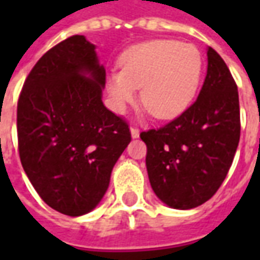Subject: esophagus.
<instances>
[{
	"label": "esophagus",
	"mask_w": 260,
	"mask_h": 260,
	"mask_svg": "<svg viewBox=\"0 0 260 260\" xmlns=\"http://www.w3.org/2000/svg\"><path fill=\"white\" fill-rule=\"evenodd\" d=\"M131 135H132V138H138L139 136V128L136 125L131 126Z\"/></svg>",
	"instance_id": "34e87169"
}]
</instances>
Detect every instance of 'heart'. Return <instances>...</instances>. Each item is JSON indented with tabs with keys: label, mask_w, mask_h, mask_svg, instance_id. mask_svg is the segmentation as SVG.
Listing matches in <instances>:
<instances>
[{
	"label": "heart",
	"mask_w": 260,
	"mask_h": 260,
	"mask_svg": "<svg viewBox=\"0 0 260 260\" xmlns=\"http://www.w3.org/2000/svg\"><path fill=\"white\" fill-rule=\"evenodd\" d=\"M203 57L191 43L150 40L131 47L121 58V71L108 78V91L118 111L134 103L141 89V100L153 117L180 115L199 87Z\"/></svg>",
	"instance_id": "heart-1"
}]
</instances>
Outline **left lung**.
Segmentation results:
<instances>
[{"mask_svg":"<svg viewBox=\"0 0 260 260\" xmlns=\"http://www.w3.org/2000/svg\"><path fill=\"white\" fill-rule=\"evenodd\" d=\"M238 89L229 67L212 47L196 102L157 129L141 132L154 193L174 209L205 203L221 186L240 142Z\"/></svg>","mask_w":260,"mask_h":260,"instance_id":"8db88e82","label":"left lung"}]
</instances>
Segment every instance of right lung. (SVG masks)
Instances as JSON below:
<instances>
[{"instance_id": "right-lung-1", "label": "right lung", "mask_w": 260, "mask_h": 260, "mask_svg": "<svg viewBox=\"0 0 260 260\" xmlns=\"http://www.w3.org/2000/svg\"><path fill=\"white\" fill-rule=\"evenodd\" d=\"M104 85L94 46L75 35L37 61L19 94L22 167L43 201L67 216L97 206L131 142L128 122L103 104Z\"/></svg>"}]
</instances>
